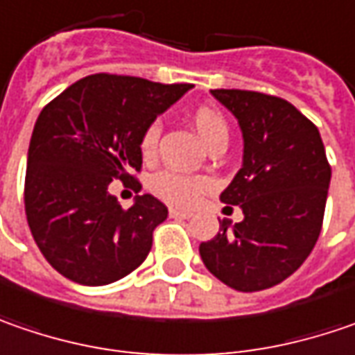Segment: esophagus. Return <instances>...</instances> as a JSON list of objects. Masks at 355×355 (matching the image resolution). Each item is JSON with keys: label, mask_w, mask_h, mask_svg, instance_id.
Returning <instances> with one entry per match:
<instances>
[{"label": "esophagus", "mask_w": 355, "mask_h": 355, "mask_svg": "<svg viewBox=\"0 0 355 355\" xmlns=\"http://www.w3.org/2000/svg\"><path fill=\"white\" fill-rule=\"evenodd\" d=\"M168 216H171V218H191V216H193V212H189V210H180V208H171V210H168Z\"/></svg>", "instance_id": "1"}]
</instances>
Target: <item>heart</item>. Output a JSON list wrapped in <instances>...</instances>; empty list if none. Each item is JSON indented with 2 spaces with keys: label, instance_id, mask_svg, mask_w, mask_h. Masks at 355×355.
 Wrapping results in <instances>:
<instances>
[{
  "label": "heart",
  "instance_id": "1",
  "mask_svg": "<svg viewBox=\"0 0 355 355\" xmlns=\"http://www.w3.org/2000/svg\"><path fill=\"white\" fill-rule=\"evenodd\" d=\"M193 125L198 137L202 139V143L208 145L212 139L226 135L228 127L224 116L210 107H200L196 109L193 115ZM159 135H161V125L159 123H150L143 137H141V153L145 157H150L157 148L159 143ZM207 178L191 177V175H178L173 171H161L157 175L150 177V191L155 196L162 198L164 202L177 205V207H191L198 200V196L205 193L207 189Z\"/></svg>",
  "mask_w": 355,
  "mask_h": 355
}]
</instances>
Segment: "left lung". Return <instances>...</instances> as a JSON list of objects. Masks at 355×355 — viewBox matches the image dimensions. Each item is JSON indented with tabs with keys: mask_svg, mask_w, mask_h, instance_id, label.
Masks as SVG:
<instances>
[{
	"mask_svg": "<svg viewBox=\"0 0 355 355\" xmlns=\"http://www.w3.org/2000/svg\"><path fill=\"white\" fill-rule=\"evenodd\" d=\"M210 93L242 131V168L220 200L244 218H224L198 252L226 286L266 290L300 268L320 236L331 178L326 148L316 125L288 101L239 89Z\"/></svg>",
	"mask_w": 355,
	"mask_h": 355,
	"instance_id": "8db88e82",
	"label": "left lung"
}]
</instances>
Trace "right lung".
I'll return each instance as SVG.
<instances>
[{"label":"right lung","mask_w":355,"mask_h":355,"mask_svg":"<svg viewBox=\"0 0 355 355\" xmlns=\"http://www.w3.org/2000/svg\"><path fill=\"white\" fill-rule=\"evenodd\" d=\"M193 85H161L97 73L39 113L25 171V214L41 254L83 286L116 282L139 268L168 210L153 194L129 210L109 193L141 171V137ZM139 184V182H137Z\"/></svg>","instance_id":"obj_1"}]
</instances>
